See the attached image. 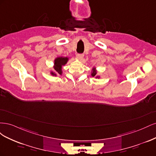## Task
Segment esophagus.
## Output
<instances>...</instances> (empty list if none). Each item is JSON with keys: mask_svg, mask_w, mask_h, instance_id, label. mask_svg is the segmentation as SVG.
<instances>
[{"mask_svg": "<svg viewBox=\"0 0 156 156\" xmlns=\"http://www.w3.org/2000/svg\"><path fill=\"white\" fill-rule=\"evenodd\" d=\"M76 56H77V58L79 60H81V59L83 58L84 55H83V54H77Z\"/></svg>", "mask_w": 156, "mask_h": 156, "instance_id": "esophagus-1", "label": "esophagus"}]
</instances>
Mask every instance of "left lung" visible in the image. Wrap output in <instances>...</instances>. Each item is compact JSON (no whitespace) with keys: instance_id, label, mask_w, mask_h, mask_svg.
Instances as JSON below:
<instances>
[{"instance_id":"8db88e82","label":"left lung","mask_w":156,"mask_h":156,"mask_svg":"<svg viewBox=\"0 0 156 156\" xmlns=\"http://www.w3.org/2000/svg\"><path fill=\"white\" fill-rule=\"evenodd\" d=\"M96 74H97V71L96 70V68H93V69H92V71L91 75H92V77H95L96 75ZM96 78H100V77H99V76H96Z\"/></svg>"}]
</instances>
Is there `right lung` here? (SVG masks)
<instances>
[{
    "mask_svg": "<svg viewBox=\"0 0 156 156\" xmlns=\"http://www.w3.org/2000/svg\"><path fill=\"white\" fill-rule=\"evenodd\" d=\"M69 58L68 57H62V56H60V57L56 58L54 62V69L55 70L56 73L51 72V74L53 76H56V73L59 75H62V66L68 62Z\"/></svg>",
    "mask_w": 156,
    "mask_h": 156,
    "instance_id": "obj_1",
    "label": "right lung"
}]
</instances>
